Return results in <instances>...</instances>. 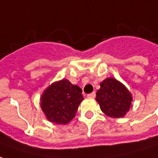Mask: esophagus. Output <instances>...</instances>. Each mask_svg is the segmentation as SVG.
I'll use <instances>...</instances> for the list:
<instances>
[{
	"mask_svg": "<svg viewBox=\"0 0 158 158\" xmlns=\"http://www.w3.org/2000/svg\"><path fill=\"white\" fill-rule=\"evenodd\" d=\"M87 97L92 98H94L96 97V93H94V92H93V93H89V94L87 95Z\"/></svg>",
	"mask_w": 158,
	"mask_h": 158,
	"instance_id": "34e87169",
	"label": "esophagus"
}]
</instances>
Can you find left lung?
<instances>
[{"mask_svg": "<svg viewBox=\"0 0 158 158\" xmlns=\"http://www.w3.org/2000/svg\"><path fill=\"white\" fill-rule=\"evenodd\" d=\"M101 110L111 118H122L131 107L132 97L127 88L112 78L105 79L96 93Z\"/></svg>", "mask_w": 158, "mask_h": 158, "instance_id": "left-lung-1", "label": "left lung"}]
</instances>
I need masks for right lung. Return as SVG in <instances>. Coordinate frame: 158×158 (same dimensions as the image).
<instances>
[{
    "label": "right lung",
    "mask_w": 158,
    "mask_h": 158,
    "mask_svg": "<svg viewBox=\"0 0 158 158\" xmlns=\"http://www.w3.org/2000/svg\"><path fill=\"white\" fill-rule=\"evenodd\" d=\"M84 99L81 88L62 79L51 85L41 97V108L52 123L65 124L75 117Z\"/></svg>",
    "instance_id": "1"
}]
</instances>
